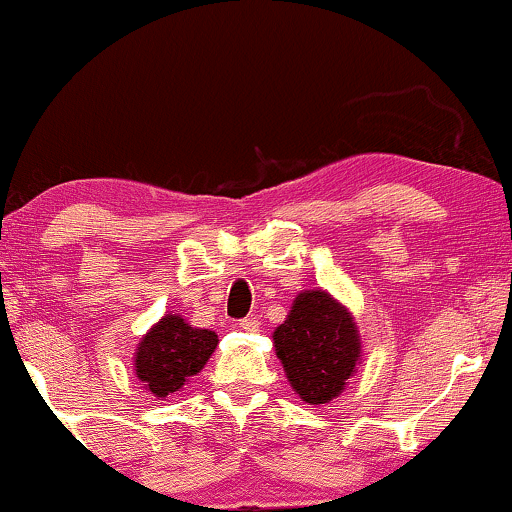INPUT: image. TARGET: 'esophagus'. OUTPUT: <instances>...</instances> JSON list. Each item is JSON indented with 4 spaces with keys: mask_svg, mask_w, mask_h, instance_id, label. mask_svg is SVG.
<instances>
[{
    "mask_svg": "<svg viewBox=\"0 0 512 512\" xmlns=\"http://www.w3.org/2000/svg\"><path fill=\"white\" fill-rule=\"evenodd\" d=\"M240 328H242V331L254 333V331H258V319L256 317H244V319H240Z\"/></svg>",
    "mask_w": 512,
    "mask_h": 512,
    "instance_id": "1",
    "label": "esophagus"
}]
</instances>
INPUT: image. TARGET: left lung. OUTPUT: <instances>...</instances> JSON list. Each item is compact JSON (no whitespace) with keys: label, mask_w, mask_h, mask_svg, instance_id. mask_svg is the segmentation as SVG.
<instances>
[{"label":"left lung","mask_w":512,"mask_h":512,"mask_svg":"<svg viewBox=\"0 0 512 512\" xmlns=\"http://www.w3.org/2000/svg\"><path fill=\"white\" fill-rule=\"evenodd\" d=\"M272 340L293 391L310 405L338 396L361 356L354 317L321 289L298 293Z\"/></svg>","instance_id":"8db88e82"}]
</instances>
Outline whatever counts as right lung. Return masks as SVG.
I'll return each instance as SVG.
<instances>
[{
	"mask_svg": "<svg viewBox=\"0 0 512 512\" xmlns=\"http://www.w3.org/2000/svg\"><path fill=\"white\" fill-rule=\"evenodd\" d=\"M219 345L214 331L188 326L179 314H165L144 335L135 352V373L156 398L179 391L198 375Z\"/></svg>",
	"mask_w": 512,
	"mask_h": 512,
	"instance_id": "1",
	"label": "right lung"
}]
</instances>
